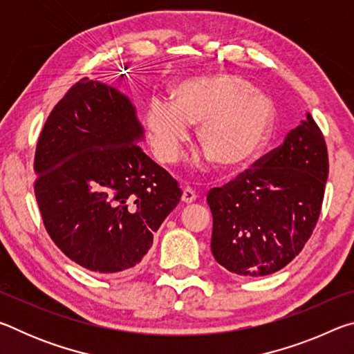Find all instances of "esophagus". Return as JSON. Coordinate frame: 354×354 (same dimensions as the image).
Masks as SVG:
<instances>
[{"instance_id": "esophagus-1", "label": "esophagus", "mask_w": 354, "mask_h": 354, "mask_svg": "<svg viewBox=\"0 0 354 354\" xmlns=\"http://www.w3.org/2000/svg\"><path fill=\"white\" fill-rule=\"evenodd\" d=\"M181 200L184 201V203H194L195 200H196V194H195V190L194 189H190V187H185L184 190H183V196H181Z\"/></svg>"}]
</instances>
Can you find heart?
I'll list each match as a JSON object with an SVG mask.
<instances>
[{
    "instance_id": "b5f03b06",
    "label": "heart",
    "mask_w": 354,
    "mask_h": 354,
    "mask_svg": "<svg viewBox=\"0 0 354 354\" xmlns=\"http://www.w3.org/2000/svg\"><path fill=\"white\" fill-rule=\"evenodd\" d=\"M274 120L272 98L247 80L205 75L176 84L171 103L153 98L143 123L159 162H178L190 140V124H200L198 142L205 149L195 158V165L203 169L220 162L226 170H241L266 149Z\"/></svg>"
}]
</instances>
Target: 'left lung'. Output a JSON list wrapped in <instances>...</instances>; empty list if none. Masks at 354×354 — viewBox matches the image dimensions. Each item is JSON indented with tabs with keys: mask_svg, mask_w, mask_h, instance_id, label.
I'll use <instances>...</instances> for the list:
<instances>
[{
	"mask_svg": "<svg viewBox=\"0 0 354 354\" xmlns=\"http://www.w3.org/2000/svg\"><path fill=\"white\" fill-rule=\"evenodd\" d=\"M253 167L209 190L211 251L226 270L266 277L299 254L320 215L329 164L310 113Z\"/></svg>",
	"mask_w": 354,
	"mask_h": 354,
	"instance_id": "8db88e82",
	"label": "left lung"
}]
</instances>
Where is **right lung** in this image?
I'll return each instance as SVG.
<instances>
[{"instance_id":"add662e5","label":"right lung","mask_w":354,"mask_h":354,"mask_svg":"<svg viewBox=\"0 0 354 354\" xmlns=\"http://www.w3.org/2000/svg\"><path fill=\"white\" fill-rule=\"evenodd\" d=\"M127 95L84 77L46 118L35 148L34 194L59 250L95 273L129 272L181 200L169 171L142 151Z\"/></svg>"}]
</instances>
